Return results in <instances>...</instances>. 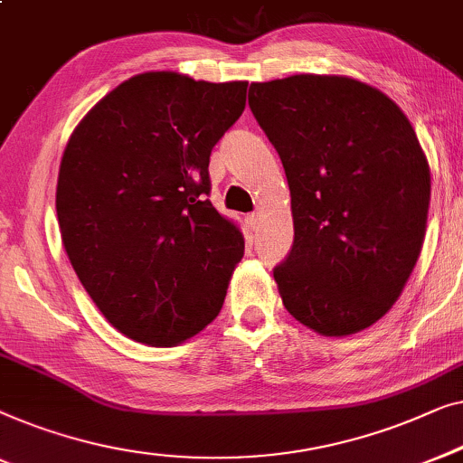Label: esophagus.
<instances>
[{
  "label": "esophagus",
  "instance_id": "esophagus-1",
  "mask_svg": "<svg viewBox=\"0 0 463 463\" xmlns=\"http://www.w3.org/2000/svg\"><path fill=\"white\" fill-rule=\"evenodd\" d=\"M245 226H247V231H258L260 213H250V216H245Z\"/></svg>",
  "mask_w": 463,
  "mask_h": 463
}]
</instances>
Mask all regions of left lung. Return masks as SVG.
<instances>
[{
	"mask_svg": "<svg viewBox=\"0 0 463 463\" xmlns=\"http://www.w3.org/2000/svg\"><path fill=\"white\" fill-rule=\"evenodd\" d=\"M250 109L283 161L294 247L275 269L283 306L325 337L380 321L418 262L426 153L392 99L346 75L251 83Z\"/></svg>",
	"mask_w": 463,
	"mask_h": 463,
	"instance_id": "left-lung-1",
	"label": "left lung"
}]
</instances>
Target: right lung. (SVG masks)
I'll list each match as a JSON object with an SVG mask.
<instances>
[{"instance_id": "right-lung-1", "label": "right lung", "mask_w": 463, "mask_h": 463, "mask_svg": "<svg viewBox=\"0 0 463 463\" xmlns=\"http://www.w3.org/2000/svg\"><path fill=\"white\" fill-rule=\"evenodd\" d=\"M245 94L247 81L148 71L96 102L64 146L56 184L64 251L129 340L178 346L222 308L245 241L205 199L207 165Z\"/></svg>"}]
</instances>
